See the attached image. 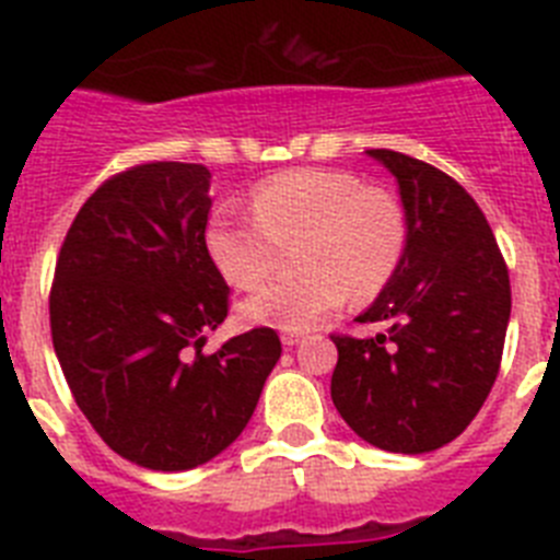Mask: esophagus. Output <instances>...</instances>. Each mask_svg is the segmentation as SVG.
Listing matches in <instances>:
<instances>
[{
    "label": "esophagus",
    "instance_id": "34e87169",
    "mask_svg": "<svg viewBox=\"0 0 560 560\" xmlns=\"http://www.w3.org/2000/svg\"><path fill=\"white\" fill-rule=\"evenodd\" d=\"M280 339H283V348H294V345H300V334H283Z\"/></svg>",
    "mask_w": 560,
    "mask_h": 560
}]
</instances>
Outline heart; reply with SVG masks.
I'll use <instances>...</instances> for the list:
<instances>
[{"label": "heart", "instance_id": "b5f03b06", "mask_svg": "<svg viewBox=\"0 0 560 560\" xmlns=\"http://www.w3.org/2000/svg\"><path fill=\"white\" fill-rule=\"evenodd\" d=\"M252 219L219 207L207 221V252L235 289L271 275L277 246H294L300 275L264 285L244 300L249 325L303 334L334 314L348 294L370 300L398 271L409 241L404 205L393 190L334 167H296L249 192Z\"/></svg>", "mask_w": 560, "mask_h": 560}]
</instances>
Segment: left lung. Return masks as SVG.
Here are the masks:
<instances>
[{"instance_id":"obj_1","label":"left lung","mask_w":560,"mask_h":560,"mask_svg":"<svg viewBox=\"0 0 560 560\" xmlns=\"http://www.w3.org/2000/svg\"><path fill=\"white\" fill-rule=\"evenodd\" d=\"M398 179L409 241L395 277L359 323L370 339L334 334L330 398L350 429L384 452L423 454L477 418L502 364L511 277L477 201L448 173L370 148Z\"/></svg>"}]
</instances>
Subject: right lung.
<instances>
[{"label": "right lung", "instance_id": "1", "mask_svg": "<svg viewBox=\"0 0 560 560\" xmlns=\"http://www.w3.org/2000/svg\"><path fill=\"white\" fill-rule=\"evenodd\" d=\"M210 171L145 162L103 182L63 237L49 330L72 398L112 452L187 471L244 432L283 348L255 328L205 355L230 311L207 252Z\"/></svg>", "mask_w": 560, "mask_h": 560}]
</instances>
